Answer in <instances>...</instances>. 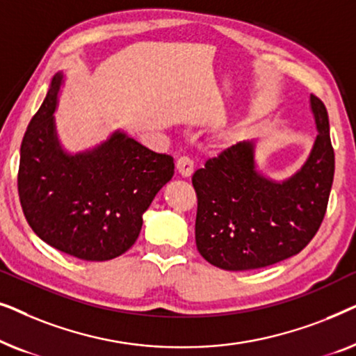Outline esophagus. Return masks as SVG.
<instances>
[{
    "instance_id": "obj_1",
    "label": "esophagus",
    "mask_w": 356,
    "mask_h": 356,
    "mask_svg": "<svg viewBox=\"0 0 356 356\" xmlns=\"http://www.w3.org/2000/svg\"><path fill=\"white\" fill-rule=\"evenodd\" d=\"M177 172L181 175L183 178H189L194 172V163L189 157H179L177 160Z\"/></svg>"
}]
</instances>
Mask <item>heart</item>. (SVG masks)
<instances>
[{
    "label": "heart",
    "instance_id": "obj_1",
    "mask_svg": "<svg viewBox=\"0 0 356 356\" xmlns=\"http://www.w3.org/2000/svg\"><path fill=\"white\" fill-rule=\"evenodd\" d=\"M240 126H228V128L220 129L216 136H213V144H216L217 147H230L232 144H235L236 140L240 139Z\"/></svg>",
    "mask_w": 356,
    "mask_h": 356
}]
</instances>
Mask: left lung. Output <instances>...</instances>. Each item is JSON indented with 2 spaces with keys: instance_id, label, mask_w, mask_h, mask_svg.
Wrapping results in <instances>:
<instances>
[{
  "instance_id": "1",
  "label": "left lung",
  "mask_w": 356,
  "mask_h": 356,
  "mask_svg": "<svg viewBox=\"0 0 356 356\" xmlns=\"http://www.w3.org/2000/svg\"><path fill=\"white\" fill-rule=\"evenodd\" d=\"M316 134L305 163L284 179L257 168V140H243L193 175L196 246L225 270L261 269L298 254L323 222L334 181L327 110L309 97Z\"/></svg>"
}]
</instances>
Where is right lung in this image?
I'll return each instance as SVG.
<instances>
[{"instance_id":"1","label":"right lung","mask_w":356,"mask_h":356,"mask_svg":"<svg viewBox=\"0 0 356 356\" xmlns=\"http://www.w3.org/2000/svg\"><path fill=\"white\" fill-rule=\"evenodd\" d=\"M66 76H53L21 144L17 188L29 225L58 251L110 261L138 240L143 216L172 179L173 157L115 129L94 147L70 152L55 111Z\"/></svg>"}]
</instances>
